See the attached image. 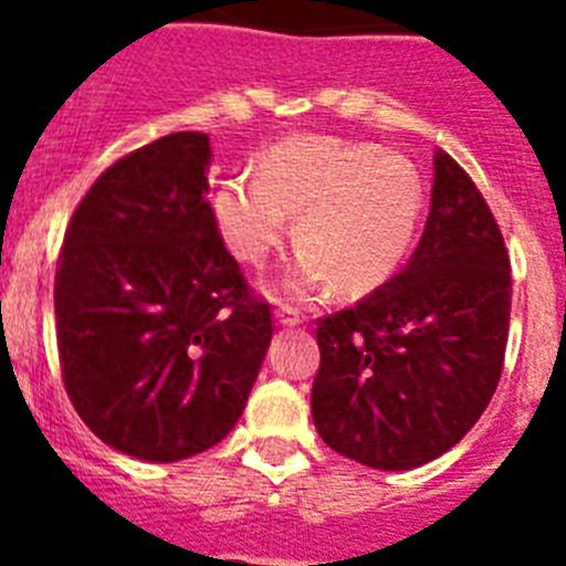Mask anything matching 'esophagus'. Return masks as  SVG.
I'll return each mask as SVG.
<instances>
[{
	"label": "esophagus",
	"mask_w": 566,
	"mask_h": 566,
	"mask_svg": "<svg viewBox=\"0 0 566 566\" xmlns=\"http://www.w3.org/2000/svg\"><path fill=\"white\" fill-rule=\"evenodd\" d=\"M274 319H277V326H283V328H294L303 323L300 312H294V308H289V306H280L277 312H274Z\"/></svg>",
	"instance_id": "1"
}]
</instances>
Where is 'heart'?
<instances>
[{"instance_id": "heart-1", "label": "heart", "mask_w": 566, "mask_h": 566, "mask_svg": "<svg viewBox=\"0 0 566 566\" xmlns=\"http://www.w3.org/2000/svg\"><path fill=\"white\" fill-rule=\"evenodd\" d=\"M424 212L417 167L374 144L300 135L260 155L254 175L218 184L209 214L223 247L249 266L266 263L294 218L300 252L274 294L314 300L337 283L363 294L405 263Z\"/></svg>"}]
</instances>
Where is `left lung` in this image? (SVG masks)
I'll return each mask as SVG.
<instances>
[{
    "instance_id": "obj_1",
    "label": "left lung",
    "mask_w": 566,
    "mask_h": 566,
    "mask_svg": "<svg viewBox=\"0 0 566 566\" xmlns=\"http://www.w3.org/2000/svg\"><path fill=\"white\" fill-rule=\"evenodd\" d=\"M510 260L488 203L444 149L411 260L317 323L314 428L332 451L411 470L462 442L502 377Z\"/></svg>"
}]
</instances>
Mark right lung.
Listing matches in <instances>:
<instances>
[{"label":"right lung","mask_w":566,"mask_h":566,"mask_svg":"<svg viewBox=\"0 0 566 566\" xmlns=\"http://www.w3.org/2000/svg\"><path fill=\"white\" fill-rule=\"evenodd\" d=\"M212 147L164 135L115 161L59 254L56 337L67 397L102 442L181 462L240 419L272 343L209 214Z\"/></svg>","instance_id":"add662e5"}]
</instances>
